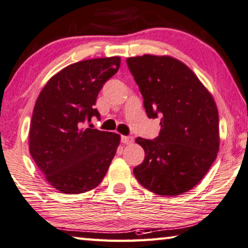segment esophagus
Listing matches in <instances>:
<instances>
[{"mask_svg":"<svg viewBox=\"0 0 248 248\" xmlns=\"http://www.w3.org/2000/svg\"><path fill=\"white\" fill-rule=\"evenodd\" d=\"M121 142L124 144H131L133 142V138L130 136H123L121 137Z\"/></svg>","mask_w":248,"mask_h":248,"instance_id":"esophagus-1","label":"esophagus"}]
</instances>
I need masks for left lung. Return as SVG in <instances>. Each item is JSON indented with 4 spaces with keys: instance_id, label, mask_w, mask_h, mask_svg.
Masks as SVG:
<instances>
[{
    "instance_id": "obj_1",
    "label": "left lung",
    "mask_w": 248,
    "mask_h": 248,
    "mask_svg": "<svg viewBox=\"0 0 248 248\" xmlns=\"http://www.w3.org/2000/svg\"><path fill=\"white\" fill-rule=\"evenodd\" d=\"M143 97L149 118H161L155 140L137 138L144 160L133 169L141 186L153 193L180 195L193 188L216 159L219 149L218 111L213 96L198 76L176 58H127Z\"/></svg>"
}]
</instances>
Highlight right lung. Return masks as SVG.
Masks as SVG:
<instances>
[{"instance_id": "right-lung-1", "label": "right lung", "mask_w": 248, "mask_h": 248, "mask_svg": "<svg viewBox=\"0 0 248 248\" xmlns=\"http://www.w3.org/2000/svg\"><path fill=\"white\" fill-rule=\"evenodd\" d=\"M120 62L113 56L75 62L55 74L39 93L30 153L47 182L62 193H85L98 186L116 155L119 135L84 124L100 116L93 108L97 96Z\"/></svg>"}]
</instances>
